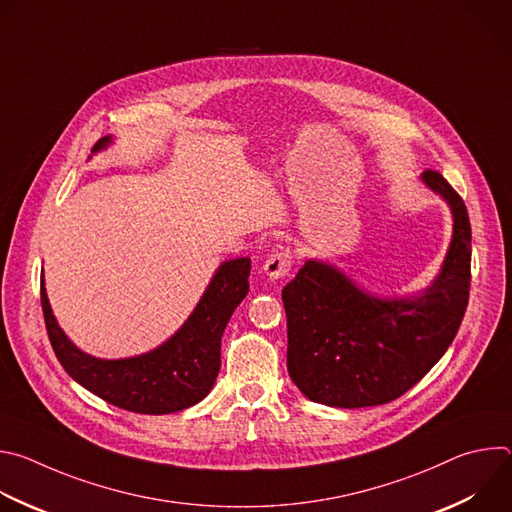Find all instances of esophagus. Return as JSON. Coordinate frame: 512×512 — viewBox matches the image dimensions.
<instances>
[{"mask_svg":"<svg viewBox=\"0 0 512 512\" xmlns=\"http://www.w3.org/2000/svg\"><path fill=\"white\" fill-rule=\"evenodd\" d=\"M291 265H294V257H291V251H277L273 255L267 257V261L263 263V273L269 277V279H283Z\"/></svg>","mask_w":512,"mask_h":512,"instance_id":"1","label":"esophagus"}]
</instances>
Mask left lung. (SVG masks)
<instances>
[{"mask_svg": "<svg viewBox=\"0 0 512 512\" xmlns=\"http://www.w3.org/2000/svg\"><path fill=\"white\" fill-rule=\"evenodd\" d=\"M421 180L448 202L454 218L442 271L421 294L379 298L316 259L281 291L287 371L314 403L342 409L389 403L419 383L458 334L470 296V218L440 172L427 170Z\"/></svg>", "mask_w": 512, "mask_h": 512, "instance_id": "8db88e82", "label": "left lung"}]
</instances>
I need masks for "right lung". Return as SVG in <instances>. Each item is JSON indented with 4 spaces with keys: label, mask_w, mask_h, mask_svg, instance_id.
Returning a JSON list of instances; mask_svg holds the SVG:
<instances>
[{
    "label": "right lung",
    "mask_w": 512,
    "mask_h": 512,
    "mask_svg": "<svg viewBox=\"0 0 512 512\" xmlns=\"http://www.w3.org/2000/svg\"><path fill=\"white\" fill-rule=\"evenodd\" d=\"M111 137L95 143L105 150ZM251 259L225 261L216 269L198 306L162 346L131 358H95L68 340L58 326L44 287L40 300L50 344L64 371L103 401L143 415L176 413L202 401L221 371V338L249 291Z\"/></svg>",
    "instance_id": "right-lung-1"
}]
</instances>
